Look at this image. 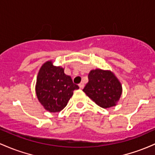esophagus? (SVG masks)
Wrapping results in <instances>:
<instances>
[{
	"mask_svg": "<svg viewBox=\"0 0 155 155\" xmlns=\"http://www.w3.org/2000/svg\"><path fill=\"white\" fill-rule=\"evenodd\" d=\"M79 87H80V88H83V87H84V83H83V82H81L79 84Z\"/></svg>",
	"mask_w": 155,
	"mask_h": 155,
	"instance_id": "obj_1",
	"label": "esophagus"
}]
</instances>
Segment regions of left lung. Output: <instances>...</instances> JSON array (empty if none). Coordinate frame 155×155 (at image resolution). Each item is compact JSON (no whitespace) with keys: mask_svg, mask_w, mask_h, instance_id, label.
Instances as JSON below:
<instances>
[{"mask_svg":"<svg viewBox=\"0 0 155 155\" xmlns=\"http://www.w3.org/2000/svg\"><path fill=\"white\" fill-rule=\"evenodd\" d=\"M83 91L97 105L106 109L116 105L122 94V86L114 72L96 69L90 71L88 82Z\"/></svg>","mask_w":155,"mask_h":155,"instance_id":"8db88e82","label":"left lung"}]
</instances>
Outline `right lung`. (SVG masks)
<instances>
[{
    "label": "right lung",
    "instance_id": "1",
    "mask_svg": "<svg viewBox=\"0 0 155 155\" xmlns=\"http://www.w3.org/2000/svg\"><path fill=\"white\" fill-rule=\"evenodd\" d=\"M79 86L72 78L64 73V69L56 67L52 61L43 64L36 77V94L38 100L46 110L60 112L67 105L74 90Z\"/></svg>",
    "mask_w": 155,
    "mask_h": 155
}]
</instances>
